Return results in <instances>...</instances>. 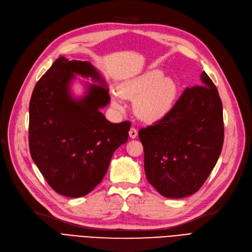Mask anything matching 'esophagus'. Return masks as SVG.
<instances>
[{
	"instance_id": "1",
	"label": "esophagus",
	"mask_w": 252,
	"mask_h": 252,
	"mask_svg": "<svg viewBox=\"0 0 252 252\" xmlns=\"http://www.w3.org/2000/svg\"><path fill=\"white\" fill-rule=\"evenodd\" d=\"M128 135H129V137L131 139H135L138 136V131H137V129L135 127H130V129L128 131Z\"/></svg>"
}]
</instances>
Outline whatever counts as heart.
Returning <instances> with one entry per match:
<instances>
[{"mask_svg":"<svg viewBox=\"0 0 252 252\" xmlns=\"http://www.w3.org/2000/svg\"><path fill=\"white\" fill-rule=\"evenodd\" d=\"M180 88L173 77L164 76L161 70L152 69L126 79L110 95L111 106L124 111V98L134 101V111L144 122L153 123L163 118L174 108Z\"/></svg>","mask_w":252,"mask_h":252,"instance_id":"obj_1","label":"heart"}]
</instances>
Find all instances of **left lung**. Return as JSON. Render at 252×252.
<instances>
[{
  "mask_svg": "<svg viewBox=\"0 0 252 252\" xmlns=\"http://www.w3.org/2000/svg\"><path fill=\"white\" fill-rule=\"evenodd\" d=\"M201 85L187 88L160 121L139 130L148 182L167 198L201 188L221 152L222 104L205 71Z\"/></svg>",
  "mask_w": 252,
  "mask_h": 252,
  "instance_id": "8db88e82",
  "label": "left lung"
}]
</instances>
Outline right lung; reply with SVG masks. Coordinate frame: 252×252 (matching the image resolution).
I'll return each instance as SVG.
<instances>
[{
	"label": "right lung",
	"mask_w": 252,
	"mask_h": 252,
	"mask_svg": "<svg viewBox=\"0 0 252 252\" xmlns=\"http://www.w3.org/2000/svg\"><path fill=\"white\" fill-rule=\"evenodd\" d=\"M86 84L75 97V74ZM107 84L90 62L59 57L36 83L30 103L29 142L32 160L53 190L77 198L107 173L114 151L127 141L129 122L112 124L100 111L110 102Z\"/></svg>",
	"instance_id": "obj_1"
}]
</instances>
